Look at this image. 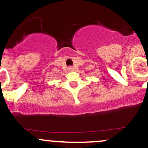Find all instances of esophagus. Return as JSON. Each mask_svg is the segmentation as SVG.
Masks as SVG:
<instances>
[{"label":"esophagus","instance_id":"obj_1","mask_svg":"<svg viewBox=\"0 0 148 148\" xmlns=\"http://www.w3.org/2000/svg\"><path fill=\"white\" fill-rule=\"evenodd\" d=\"M68 70H69V71H73V70H74V68H73L72 66H69V68H68Z\"/></svg>","mask_w":148,"mask_h":148}]
</instances>
